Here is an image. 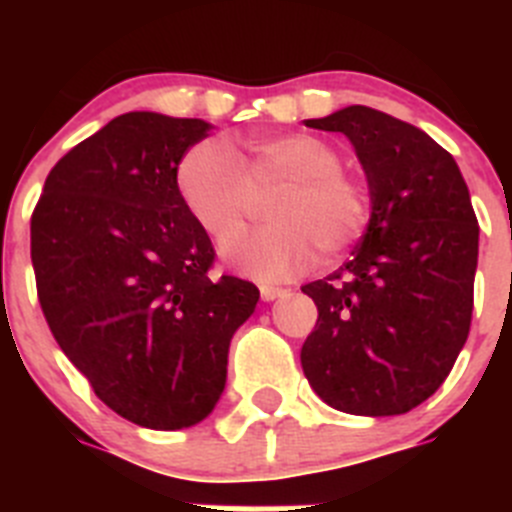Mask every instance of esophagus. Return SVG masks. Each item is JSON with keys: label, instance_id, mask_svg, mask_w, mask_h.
Instances as JSON below:
<instances>
[{"label": "esophagus", "instance_id": "34e87169", "mask_svg": "<svg viewBox=\"0 0 512 512\" xmlns=\"http://www.w3.org/2000/svg\"><path fill=\"white\" fill-rule=\"evenodd\" d=\"M287 295V289L282 287H274V284H261V300L271 302V300H279V297Z\"/></svg>", "mask_w": 512, "mask_h": 512}]
</instances>
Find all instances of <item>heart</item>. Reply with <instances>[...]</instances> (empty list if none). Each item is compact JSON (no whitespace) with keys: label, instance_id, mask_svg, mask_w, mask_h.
I'll return each instance as SVG.
<instances>
[{"label":"heart","instance_id":"b5f03b06","mask_svg":"<svg viewBox=\"0 0 512 512\" xmlns=\"http://www.w3.org/2000/svg\"><path fill=\"white\" fill-rule=\"evenodd\" d=\"M341 166L338 148L310 133L261 135L248 140L243 153L207 138L182 156L176 189L194 223L215 243L241 233L256 212V197L274 189L266 202V217L274 223L223 251L235 269L269 282L305 269L315 248L336 259L361 241L372 197Z\"/></svg>","mask_w":512,"mask_h":512}]
</instances>
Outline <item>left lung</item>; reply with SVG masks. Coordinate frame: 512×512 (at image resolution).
Instances as JSON below:
<instances>
[{
    "instance_id": "left-lung-1",
    "label": "left lung",
    "mask_w": 512,
    "mask_h": 512,
    "mask_svg": "<svg viewBox=\"0 0 512 512\" xmlns=\"http://www.w3.org/2000/svg\"><path fill=\"white\" fill-rule=\"evenodd\" d=\"M305 125L351 140L372 217L354 259L302 287L318 305L302 372L341 413H408L449 377L472 325L479 225L467 182L431 135L364 104Z\"/></svg>"
}]
</instances>
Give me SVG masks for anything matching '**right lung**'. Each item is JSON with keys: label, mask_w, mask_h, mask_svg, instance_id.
Returning <instances> with one entry per match:
<instances>
[{"label": "right lung", "mask_w": 512, "mask_h": 512, "mask_svg": "<svg viewBox=\"0 0 512 512\" xmlns=\"http://www.w3.org/2000/svg\"><path fill=\"white\" fill-rule=\"evenodd\" d=\"M210 122L125 112L51 169L30 220L43 315L94 395L153 431L200 423L228 377L230 338L259 302L212 277L215 248L176 189Z\"/></svg>", "instance_id": "add662e5"}]
</instances>
